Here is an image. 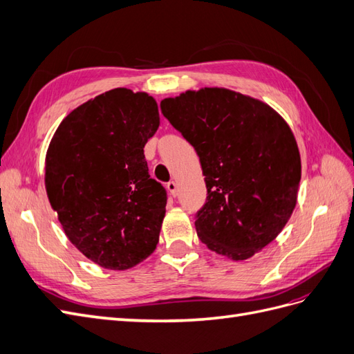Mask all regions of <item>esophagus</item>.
I'll use <instances>...</instances> for the list:
<instances>
[{
	"label": "esophagus",
	"mask_w": 354,
	"mask_h": 354,
	"mask_svg": "<svg viewBox=\"0 0 354 354\" xmlns=\"http://www.w3.org/2000/svg\"><path fill=\"white\" fill-rule=\"evenodd\" d=\"M167 189H168V192L173 196H177V183L174 180H171V181H168L167 183Z\"/></svg>",
	"instance_id": "34e87169"
}]
</instances>
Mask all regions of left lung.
Returning a JSON list of instances; mask_svg holds the SVG:
<instances>
[{"label":"left lung","instance_id":"8db88e82","mask_svg":"<svg viewBox=\"0 0 354 354\" xmlns=\"http://www.w3.org/2000/svg\"><path fill=\"white\" fill-rule=\"evenodd\" d=\"M195 147L207 202L198 236L214 252L246 260L277 234L295 208L301 159L291 128L269 104L227 88H201L160 102Z\"/></svg>","mask_w":354,"mask_h":354}]
</instances>
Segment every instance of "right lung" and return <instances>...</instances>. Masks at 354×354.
Instances as JSON below:
<instances>
[{
    "instance_id": "obj_1",
    "label": "right lung",
    "mask_w": 354,
    "mask_h": 354,
    "mask_svg": "<svg viewBox=\"0 0 354 354\" xmlns=\"http://www.w3.org/2000/svg\"><path fill=\"white\" fill-rule=\"evenodd\" d=\"M159 127L147 93L113 88L73 109L46 155V190L68 239L104 269L151 255L167 192L149 176L143 147Z\"/></svg>"
}]
</instances>
